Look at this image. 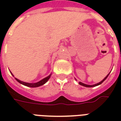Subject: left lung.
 <instances>
[{
	"instance_id": "1",
	"label": "left lung",
	"mask_w": 121,
	"mask_h": 121,
	"mask_svg": "<svg viewBox=\"0 0 121 121\" xmlns=\"http://www.w3.org/2000/svg\"><path fill=\"white\" fill-rule=\"evenodd\" d=\"M109 73L108 74V75H107L106 76V77H105L104 78V79H103V80H102L101 82H100L98 83H96V84H95V85H86V84H84V83H83L80 82H79V84H80V85H82V86H86V87H93V86H97V85H100V84H101L106 79V78H107V77H108V76H109Z\"/></svg>"
}]
</instances>
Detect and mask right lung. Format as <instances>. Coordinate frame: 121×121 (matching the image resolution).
Here are the masks:
<instances>
[{
    "instance_id": "right-lung-1",
    "label": "right lung",
    "mask_w": 121,
    "mask_h": 121,
    "mask_svg": "<svg viewBox=\"0 0 121 121\" xmlns=\"http://www.w3.org/2000/svg\"><path fill=\"white\" fill-rule=\"evenodd\" d=\"M50 77H51V75H49L48 77H46L45 78H44V79L41 80L39 81V82H38L35 83H26V82H22V81L19 80L17 79L16 78H16V80L18 82L20 83H21V84L24 85H25V86H29V87H38V86H41V85H43L44 84V83H45L49 79Z\"/></svg>"
}]
</instances>
